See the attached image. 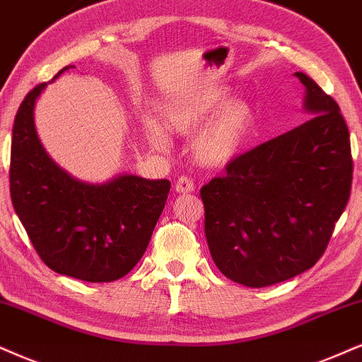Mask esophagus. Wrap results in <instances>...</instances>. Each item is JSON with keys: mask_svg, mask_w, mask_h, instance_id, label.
Segmentation results:
<instances>
[{"mask_svg": "<svg viewBox=\"0 0 362 362\" xmlns=\"http://www.w3.org/2000/svg\"><path fill=\"white\" fill-rule=\"evenodd\" d=\"M175 190L178 194H190V192L195 190V185H194V180H192L190 177H178V180L175 182Z\"/></svg>", "mask_w": 362, "mask_h": 362, "instance_id": "obj_1", "label": "esophagus"}]
</instances>
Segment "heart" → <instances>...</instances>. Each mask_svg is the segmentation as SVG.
<instances>
[{"instance_id": "heart-1", "label": "heart", "mask_w": 362, "mask_h": 362, "mask_svg": "<svg viewBox=\"0 0 362 362\" xmlns=\"http://www.w3.org/2000/svg\"><path fill=\"white\" fill-rule=\"evenodd\" d=\"M228 90L217 88L207 93L173 100L163 107V122L175 134L190 135L200 128L194 140V153L200 163L217 167L227 163L239 152L254 123L249 103L228 102ZM167 128L155 118H145L144 130L150 144L158 150L170 147Z\"/></svg>"}]
</instances>
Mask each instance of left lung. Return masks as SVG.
Listing matches in <instances>:
<instances>
[{
    "mask_svg": "<svg viewBox=\"0 0 362 362\" xmlns=\"http://www.w3.org/2000/svg\"><path fill=\"white\" fill-rule=\"evenodd\" d=\"M309 120L239 155L202 187L205 237L223 276L247 287L287 281L321 259L351 195L349 130L305 73Z\"/></svg>",
    "mask_w": 362,
    "mask_h": 362,
    "instance_id": "8db88e82",
    "label": "left lung"
}]
</instances>
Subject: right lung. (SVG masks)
Masks as SVG:
<instances>
[{
    "mask_svg": "<svg viewBox=\"0 0 362 362\" xmlns=\"http://www.w3.org/2000/svg\"><path fill=\"white\" fill-rule=\"evenodd\" d=\"M45 88L47 83L36 85L15 117L10 165L13 207L40 259L52 271L86 282L117 281L147 250L170 182L118 175L95 185L59 168L35 130V103Z\"/></svg>",
    "mask_w": 362,
    "mask_h": 362,
    "instance_id": "right-lung-1",
    "label": "right lung"
}]
</instances>
